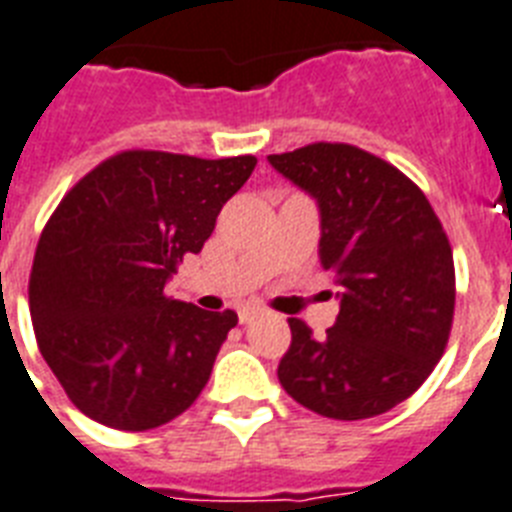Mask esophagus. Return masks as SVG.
Listing matches in <instances>:
<instances>
[{
  "mask_svg": "<svg viewBox=\"0 0 512 512\" xmlns=\"http://www.w3.org/2000/svg\"><path fill=\"white\" fill-rule=\"evenodd\" d=\"M257 315H260V310H257V307H242V310H239V321L242 323H252L257 318Z\"/></svg>",
  "mask_w": 512,
  "mask_h": 512,
  "instance_id": "esophagus-1",
  "label": "esophagus"
}]
</instances>
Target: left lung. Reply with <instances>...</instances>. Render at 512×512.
<instances>
[{"mask_svg":"<svg viewBox=\"0 0 512 512\" xmlns=\"http://www.w3.org/2000/svg\"><path fill=\"white\" fill-rule=\"evenodd\" d=\"M268 162L321 213L318 257L339 286L323 339L289 318L278 381L299 405L363 421L405 402L429 378L455 313L452 247L418 186L352 144H307Z\"/></svg>","mask_w":512,"mask_h":512,"instance_id":"left-lung-1","label":"left lung"}]
</instances>
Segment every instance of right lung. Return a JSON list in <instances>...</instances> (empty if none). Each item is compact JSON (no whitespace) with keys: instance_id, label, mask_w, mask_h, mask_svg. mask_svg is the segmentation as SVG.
Instances as JSON below:
<instances>
[{"instance_id":"add662e5","label":"right lung","mask_w":512,"mask_h":512,"mask_svg":"<svg viewBox=\"0 0 512 512\" xmlns=\"http://www.w3.org/2000/svg\"><path fill=\"white\" fill-rule=\"evenodd\" d=\"M255 165L252 155L131 149L86 173L54 210L33 257L31 321L41 355L91 421L157 429L205 389L239 318L170 299L165 284Z\"/></svg>"}]
</instances>
